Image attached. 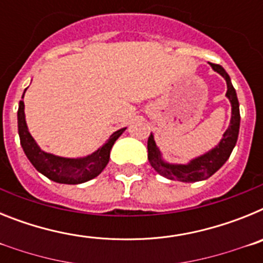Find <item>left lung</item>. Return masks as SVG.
<instances>
[{
    "instance_id": "8db88e82",
    "label": "left lung",
    "mask_w": 263,
    "mask_h": 263,
    "mask_svg": "<svg viewBox=\"0 0 263 263\" xmlns=\"http://www.w3.org/2000/svg\"><path fill=\"white\" fill-rule=\"evenodd\" d=\"M210 66L218 75H221L227 81V99L229 100L232 106V117L229 126L222 134V138L220 142L208 150L204 154L199 157L192 158L187 163H170L164 160L163 155L160 153L159 147L155 143V139L153 133L150 134L147 141V152H148V162L153 168L157 171L159 175L164 176L171 180H179L184 183H194L205 180L210 176H212L216 171L221 168L224 163L229 159L234 146L238 138V132H240V104L237 99L236 89L232 85V81L229 75L220 64H213L210 63Z\"/></svg>"
}]
</instances>
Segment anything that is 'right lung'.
Instances as JSON below:
<instances>
[{
	"mask_svg": "<svg viewBox=\"0 0 263 263\" xmlns=\"http://www.w3.org/2000/svg\"><path fill=\"white\" fill-rule=\"evenodd\" d=\"M25 92L22 95V99L25 96ZM17 116L21 146H22L27 159L42 175H45L52 182L62 183V184H80V183H85L90 179L96 178L97 175L103 173V170L105 168L109 162L111 147L118 139V137L126 130V127H124V129L115 132L109 137L108 141L92 154L79 158H66L51 154L39 147L27 127L23 100L20 101Z\"/></svg>",
	"mask_w": 263,
	"mask_h": 263,
	"instance_id": "1",
	"label": "right lung"
}]
</instances>
